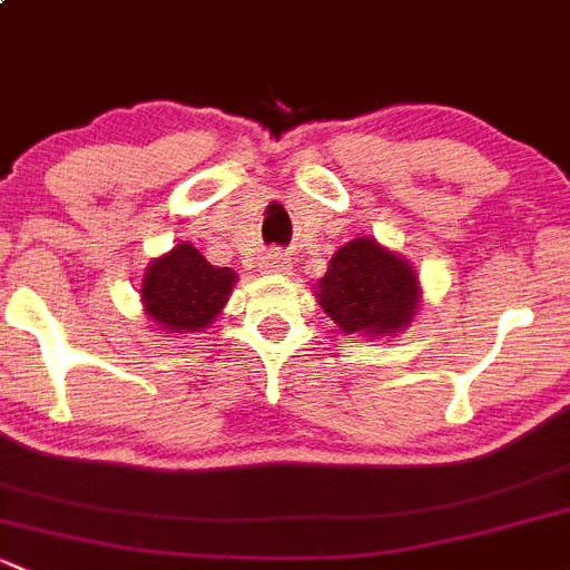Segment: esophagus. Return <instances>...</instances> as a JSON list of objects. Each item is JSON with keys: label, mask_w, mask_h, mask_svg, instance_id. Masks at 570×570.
I'll use <instances>...</instances> for the list:
<instances>
[{"label": "esophagus", "mask_w": 570, "mask_h": 570, "mask_svg": "<svg viewBox=\"0 0 570 570\" xmlns=\"http://www.w3.org/2000/svg\"><path fill=\"white\" fill-rule=\"evenodd\" d=\"M259 269H262V273H273V275H289L292 259L284 254V250L275 248V250H269L267 256H262Z\"/></svg>", "instance_id": "1"}]
</instances>
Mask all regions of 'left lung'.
Here are the masks:
<instances>
[{
	"label": "left lung",
	"mask_w": 570,
	"mask_h": 570,
	"mask_svg": "<svg viewBox=\"0 0 570 570\" xmlns=\"http://www.w3.org/2000/svg\"><path fill=\"white\" fill-rule=\"evenodd\" d=\"M316 297L344 333L380 338L410 327L421 305V284L404 256L382 248L374 237H357L335 250Z\"/></svg>",
	"instance_id": "8db88e82"
}]
</instances>
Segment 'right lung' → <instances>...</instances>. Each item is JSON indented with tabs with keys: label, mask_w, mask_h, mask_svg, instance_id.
<instances>
[{
	"label": "right lung",
	"mask_w": 570,
	"mask_h": 570,
	"mask_svg": "<svg viewBox=\"0 0 570 570\" xmlns=\"http://www.w3.org/2000/svg\"><path fill=\"white\" fill-rule=\"evenodd\" d=\"M235 284V269L209 265L194 245L179 243L149 262L141 281L144 311L166 333L205 331L229 301Z\"/></svg>",
	"instance_id": "right-lung-1"
}]
</instances>
